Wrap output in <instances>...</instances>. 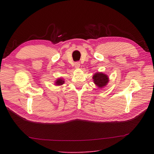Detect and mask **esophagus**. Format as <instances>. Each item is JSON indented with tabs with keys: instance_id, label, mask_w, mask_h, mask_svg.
<instances>
[{
	"instance_id": "obj_1",
	"label": "esophagus",
	"mask_w": 154,
	"mask_h": 154,
	"mask_svg": "<svg viewBox=\"0 0 154 154\" xmlns=\"http://www.w3.org/2000/svg\"><path fill=\"white\" fill-rule=\"evenodd\" d=\"M75 68H79L80 67L79 62H76V63H75Z\"/></svg>"
}]
</instances>
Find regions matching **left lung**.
<instances>
[{
  "label": "left lung",
  "mask_w": 154,
  "mask_h": 154,
  "mask_svg": "<svg viewBox=\"0 0 154 154\" xmlns=\"http://www.w3.org/2000/svg\"><path fill=\"white\" fill-rule=\"evenodd\" d=\"M93 83L99 89H103L107 85L109 82V77L106 74H104L102 72H97L93 76Z\"/></svg>",
  "instance_id": "8db88e82"
}]
</instances>
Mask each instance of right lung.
Here are the masks:
<instances>
[{
  "instance_id": "add662e5",
  "label": "right lung",
  "mask_w": 154,
  "mask_h": 154,
  "mask_svg": "<svg viewBox=\"0 0 154 154\" xmlns=\"http://www.w3.org/2000/svg\"><path fill=\"white\" fill-rule=\"evenodd\" d=\"M65 81L63 80V78H58V79H56V81H55V85L56 86H60L64 84Z\"/></svg>"
}]
</instances>
